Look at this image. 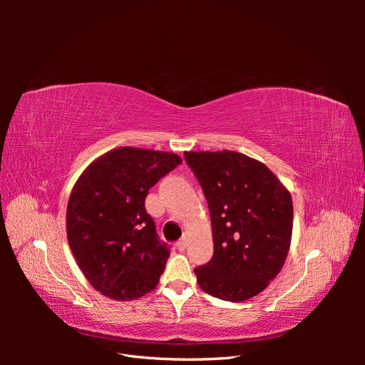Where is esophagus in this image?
I'll list each match as a JSON object with an SVG mask.
<instances>
[{"label":"esophagus","instance_id":"obj_1","mask_svg":"<svg viewBox=\"0 0 365 365\" xmlns=\"http://www.w3.org/2000/svg\"><path fill=\"white\" fill-rule=\"evenodd\" d=\"M185 247H187V240H185V237H184V239H181V240H178V242H176V248H178L180 251H184V250H185Z\"/></svg>","mask_w":365,"mask_h":365}]
</instances>
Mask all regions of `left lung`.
Instances as JSON below:
<instances>
[{
    "label": "left lung",
    "instance_id": "8db88e82",
    "mask_svg": "<svg viewBox=\"0 0 365 365\" xmlns=\"http://www.w3.org/2000/svg\"><path fill=\"white\" fill-rule=\"evenodd\" d=\"M212 217L215 252L195 268L201 289L225 302L262 292L288 256L292 197L263 163L233 150L185 152Z\"/></svg>",
    "mask_w": 365,
    "mask_h": 365
}]
</instances>
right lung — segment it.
<instances>
[{"label":"right lung","instance_id":"1","mask_svg":"<svg viewBox=\"0 0 365 365\" xmlns=\"http://www.w3.org/2000/svg\"><path fill=\"white\" fill-rule=\"evenodd\" d=\"M170 152L118 148L86 168L67 207V237L86 280L114 300L157 288L168 244L145 207L150 187L180 165Z\"/></svg>","mask_w":365,"mask_h":365}]
</instances>
